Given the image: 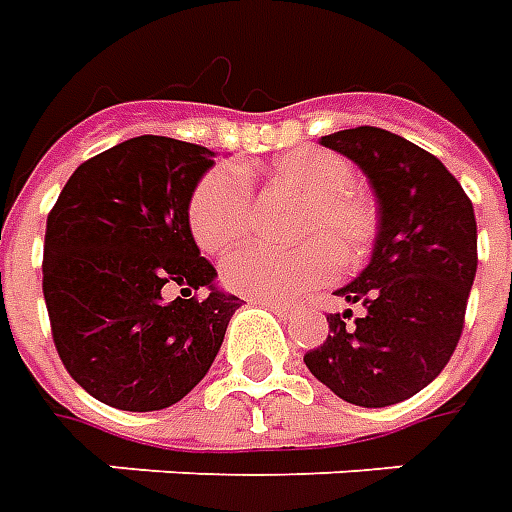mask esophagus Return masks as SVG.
Returning <instances> with one entry per match:
<instances>
[{"label": "esophagus", "instance_id": "obj_1", "mask_svg": "<svg viewBox=\"0 0 512 512\" xmlns=\"http://www.w3.org/2000/svg\"><path fill=\"white\" fill-rule=\"evenodd\" d=\"M257 304H263L271 312H277L279 318H293L296 310H299V304H290V301H271V299H260Z\"/></svg>", "mask_w": 512, "mask_h": 512}]
</instances>
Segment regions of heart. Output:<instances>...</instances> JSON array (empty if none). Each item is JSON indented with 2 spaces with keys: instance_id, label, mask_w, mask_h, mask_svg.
I'll use <instances>...</instances> for the list:
<instances>
[{
  "instance_id": "heart-1",
  "label": "heart",
  "mask_w": 512,
  "mask_h": 512,
  "mask_svg": "<svg viewBox=\"0 0 512 512\" xmlns=\"http://www.w3.org/2000/svg\"><path fill=\"white\" fill-rule=\"evenodd\" d=\"M260 178L266 189L301 194L293 219V249L246 246L222 266V282L246 299H293L296 293L337 277L340 260L354 266L376 241L378 213L354 183V167L343 156L315 147L282 153ZM189 230L205 252L235 246L252 224L249 180L235 167H213L191 191Z\"/></svg>"
}]
</instances>
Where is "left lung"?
Listing matches in <instances>:
<instances>
[{
	"label": "left lung",
	"mask_w": 512,
	"mask_h": 512,
	"mask_svg": "<svg viewBox=\"0 0 512 512\" xmlns=\"http://www.w3.org/2000/svg\"><path fill=\"white\" fill-rule=\"evenodd\" d=\"M356 161L378 197L373 260L337 296L329 334L304 354L321 384L354 406L384 408L439 376L461 340L477 271L472 200L439 158L376 126L321 136Z\"/></svg>",
	"instance_id": "8db88e82"
}]
</instances>
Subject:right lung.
Here are the masks:
<instances>
[{"label": "right lung", "mask_w": 512, "mask_h": 512, "mask_svg": "<svg viewBox=\"0 0 512 512\" xmlns=\"http://www.w3.org/2000/svg\"><path fill=\"white\" fill-rule=\"evenodd\" d=\"M213 167L208 147L134 136L87 158L46 222L43 299L62 365L120 411H158L211 370L238 296L189 230V197ZM211 287L205 300L196 290ZM169 289H180L169 302Z\"/></svg>", "instance_id": "right-lung-1"}]
</instances>
